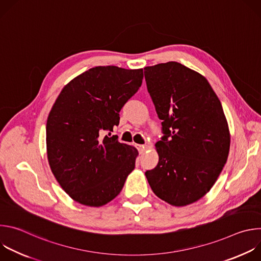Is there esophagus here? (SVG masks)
<instances>
[{
    "mask_svg": "<svg viewBox=\"0 0 261 261\" xmlns=\"http://www.w3.org/2000/svg\"><path fill=\"white\" fill-rule=\"evenodd\" d=\"M135 146L137 147V150L139 151V153H140V154H142V153L144 152V145H142V144H138V143H137V144H135Z\"/></svg>",
    "mask_w": 261,
    "mask_h": 261,
    "instance_id": "esophagus-1",
    "label": "esophagus"
}]
</instances>
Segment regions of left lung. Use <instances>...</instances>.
Segmentation results:
<instances>
[{"label": "left lung", "mask_w": 261, "mask_h": 261, "mask_svg": "<svg viewBox=\"0 0 261 261\" xmlns=\"http://www.w3.org/2000/svg\"><path fill=\"white\" fill-rule=\"evenodd\" d=\"M144 77L164 133L155 144L159 162L145 176L160 199L191 204L211 190L227 161L224 111L207 80L180 63L145 67Z\"/></svg>", "instance_id": "obj_1"}]
</instances>
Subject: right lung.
Segmentation results:
<instances>
[{"mask_svg": "<svg viewBox=\"0 0 261 261\" xmlns=\"http://www.w3.org/2000/svg\"><path fill=\"white\" fill-rule=\"evenodd\" d=\"M142 79V69L98 66L73 79L58 96L46 123L47 159L74 201L95 207L108 203L134 169L136 148L102 133L119 125V113Z\"/></svg>", "mask_w": 261, "mask_h": 261, "instance_id": "add662e5", "label": "right lung"}]
</instances>
